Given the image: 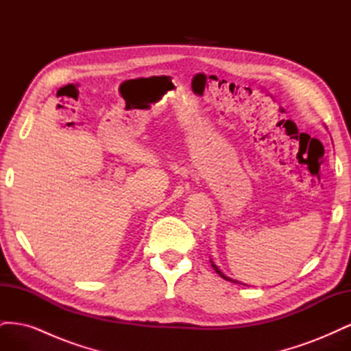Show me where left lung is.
<instances>
[{
    "mask_svg": "<svg viewBox=\"0 0 351 351\" xmlns=\"http://www.w3.org/2000/svg\"><path fill=\"white\" fill-rule=\"evenodd\" d=\"M210 263H212V267H214V269L217 271V274H219V277H222V278H224V280H228V281H232V280H230L228 277H226V275H224V274H222V272H221V271L218 269V267H217V265H215L214 262H212V261H210ZM232 282H237V281H232Z\"/></svg>",
    "mask_w": 351,
    "mask_h": 351,
    "instance_id": "8db88e82",
    "label": "left lung"
}]
</instances>
